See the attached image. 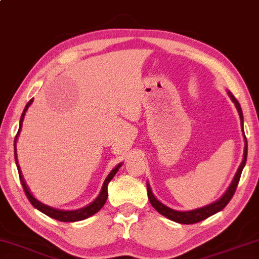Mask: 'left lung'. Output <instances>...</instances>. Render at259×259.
<instances>
[{"mask_svg": "<svg viewBox=\"0 0 259 259\" xmlns=\"http://www.w3.org/2000/svg\"><path fill=\"white\" fill-rule=\"evenodd\" d=\"M227 95H229V97L231 98V101H232L234 103V105H236V108L238 110V113H239L240 124H242V129H243L244 119H243L242 108H240L239 103H238L237 99L234 98V96L231 94L230 91H227ZM243 134H244V130H243ZM244 140H245V147H244V157H243L242 163H240L239 168H238L237 173H236V175H234V178H233L232 182H231L230 187L227 188V191L225 192V194H224L219 200H217V201L213 202V204H209L207 206H205V207L193 209V211H186V212L175 211V209H171L169 207H167V206L163 205V204H162V202L158 201V200L155 198V195L153 194V192H151L150 185L147 184L148 198H149V201H150L151 206H153V207L156 209L158 213H161L162 215H164L165 218L173 220V222L180 223V224H195V223H199V222H201V220L207 219L208 217L215 214V213H218L219 211H222V209L225 207L227 204H229L230 200L232 199L234 192H236V189H237L238 182H239L240 175H242L243 168H244V165H245V163H246L247 141H246L245 135H244Z\"/></svg>", "mask_w": 259, "mask_h": 259, "instance_id": "left-lung-1", "label": "left lung"}]
</instances>
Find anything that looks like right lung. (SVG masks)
I'll return each mask as SVG.
<instances>
[{"label":"right lung","mask_w":259,"mask_h":259,"mask_svg":"<svg viewBox=\"0 0 259 259\" xmlns=\"http://www.w3.org/2000/svg\"><path fill=\"white\" fill-rule=\"evenodd\" d=\"M33 99H30V101L27 103L25 110H23L22 115H21V118H20V126H19V132H17L16 136H15V141H14V155H15V161H16V167H17V170H19V177H20V181H21V185L23 187V191H25L27 198L30 201V204H32L34 207L36 209H39L40 212L45 213V214L51 217V218L53 219H57L59 220V222H65V223H72V222H79V220H84L86 218H89V217L94 215L97 213L99 209H101L103 206H104L106 199H108V185L109 182L112 180V178L115 177L117 171L120 168V165L122 163L117 164L113 169L110 171V174L108 175V178L105 179L104 184H103V187H102V191L99 193V195L96 198L94 201L91 202V204L86 206V207H82V208H79V209H74V211H64V209H57V208H53L51 207V206H47L42 204V202H40L39 200L35 199L33 196L32 193L29 192L28 187H27L25 180H23V177L21 174V169H20V165L17 163V156H16V141H17V137H19V134H20V130H21L22 127V120L25 118V115H26V111L27 109L29 108V105L32 104Z\"/></svg>","instance_id":"1"}]
</instances>
